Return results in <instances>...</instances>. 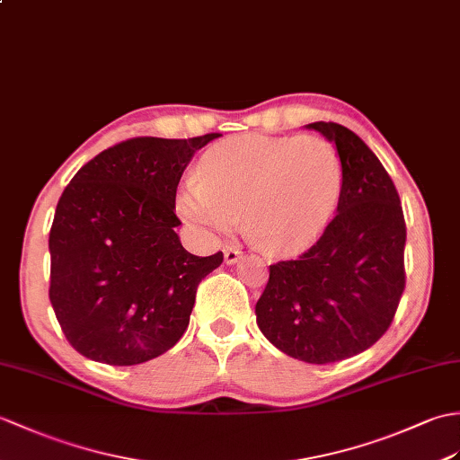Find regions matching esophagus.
<instances>
[{"label": "esophagus", "instance_id": "34e87169", "mask_svg": "<svg viewBox=\"0 0 460 460\" xmlns=\"http://www.w3.org/2000/svg\"><path fill=\"white\" fill-rule=\"evenodd\" d=\"M241 251L237 247H226L223 249V256H226V262L227 264H234L239 259H241Z\"/></svg>", "mask_w": 460, "mask_h": 460}]
</instances>
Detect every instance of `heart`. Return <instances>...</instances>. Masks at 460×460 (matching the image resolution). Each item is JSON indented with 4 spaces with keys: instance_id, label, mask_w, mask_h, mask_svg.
Masks as SVG:
<instances>
[{
    "instance_id": "b5f03b06",
    "label": "heart",
    "mask_w": 460,
    "mask_h": 460,
    "mask_svg": "<svg viewBox=\"0 0 460 460\" xmlns=\"http://www.w3.org/2000/svg\"><path fill=\"white\" fill-rule=\"evenodd\" d=\"M343 163L322 137H233L211 146L199 181L178 194L180 216L211 234L244 221L266 254H296L322 237L343 194Z\"/></svg>"
}]
</instances>
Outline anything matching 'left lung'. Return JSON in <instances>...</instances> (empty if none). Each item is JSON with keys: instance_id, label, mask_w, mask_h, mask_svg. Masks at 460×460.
Listing matches in <instances>:
<instances>
[{"instance_id": "left-lung-1", "label": "left lung", "mask_w": 460, "mask_h": 460, "mask_svg": "<svg viewBox=\"0 0 460 460\" xmlns=\"http://www.w3.org/2000/svg\"><path fill=\"white\" fill-rule=\"evenodd\" d=\"M305 127L337 146L343 194L317 243L270 264L254 312L276 349L327 365L367 350L392 325L405 288V221L396 186L358 135L331 121Z\"/></svg>"}]
</instances>
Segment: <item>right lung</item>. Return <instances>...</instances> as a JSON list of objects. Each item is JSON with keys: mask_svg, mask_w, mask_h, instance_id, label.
<instances>
[{"mask_svg": "<svg viewBox=\"0 0 460 460\" xmlns=\"http://www.w3.org/2000/svg\"><path fill=\"white\" fill-rule=\"evenodd\" d=\"M217 137L129 138L84 164L62 191L49 234V297L85 358L141 365L184 335L198 286L223 252L181 247L176 188L191 156Z\"/></svg>", "mask_w": 460, "mask_h": 460, "instance_id": "1", "label": "right lung"}]
</instances>
